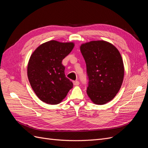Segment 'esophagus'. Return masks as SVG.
<instances>
[{
  "label": "esophagus",
  "mask_w": 148,
  "mask_h": 148,
  "mask_svg": "<svg viewBox=\"0 0 148 148\" xmlns=\"http://www.w3.org/2000/svg\"><path fill=\"white\" fill-rule=\"evenodd\" d=\"M73 83L75 86H78V85L79 84V82H78V81H73Z\"/></svg>",
  "instance_id": "esophagus-1"
}]
</instances>
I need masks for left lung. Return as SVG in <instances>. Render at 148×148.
I'll return each mask as SVG.
<instances>
[{"instance_id":"obj_1","label":"left lung","mask_w":148,"mask_h":148,"mask_svg":"<svg viewBox=\"0 0 148 148\" xmlns=\"http://www.w3.org/2000/svg\"><path fill=\"white\" fill-rule=\"evenodd\" d=\"M80 51L89 78L87 95L94 104H106L114 99L123 83L124 65L120 53L112 44L102 40L83 43Z\"/></svg>"}]
</instances>
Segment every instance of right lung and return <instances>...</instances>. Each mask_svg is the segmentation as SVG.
<instances>
[{"label":"right lung","mask_w":148,"mask_h":148,"mask_svg":"<svg viewBox=\"0 0 148 148\" xmlns=\"http://www.w3.org/2000/svg\"><path fill=\"white\" fill-rule=\"evenodd\" d=\"M73 42L52 40L38 46L28 61L27 75L31 88L39 99L48 104L60 103L73 83L65 77L62 62L73 50Z\"/></svg>","instance_id":"right-lung-1"}]
</instances>
